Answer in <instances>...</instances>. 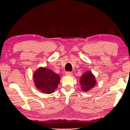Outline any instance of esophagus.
<instances>
[{
	"mask_svg": "<svg viewBox=\"0 0 130 130\" xmlns=\"http://www.w3.org/2000/svg\"><path fill=\"white\" fill-rule=\"evenodd\" d=\"M66 75H72V72H66Z\"/></svg>",
	"mask_w": 130,
	"mask_h": 130,
	"instance_id": "obj_1",
	"label": "esophagus"
}]
</instances>
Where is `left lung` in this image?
Masks as SVG:
<instances>
[{"label": "left lung", "mask_w": 130, "mask_h": 130, "mask_svg": "<svg viewBox=\"0 0 130 130\" xmlns=\"http://www.w3.org/2000/svg\"><path fill=\"white\" fill-rule=\"evenodd\" d=\"M80 82L82 90L84 92H87L94 87L96 82L95 76L92 73L88 71L81 76Z\"/></svg>", "instance_id": "left-lung-1"}]
</instances>
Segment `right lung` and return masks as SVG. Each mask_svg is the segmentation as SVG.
Listing matches in <instances>:
<instances>
[{
  "label": "right lung",
  "mask_w": 130,
  "mask_h": 130,
  "mask_svg": "<svg viewBox=\"0 0 130 130\" xmlns=\"http://www.w3.org/2000/svg\"><path fill=\"white\" fill-rule=\"evenodd\" d=\"M33 77L36 87L46 94L53 93L60 81L58 75L45 67L39 68L35 72Z\"/></svg>",
  "instance_id": "add662e5"
}]
</instances>
